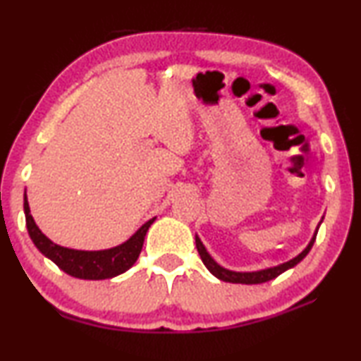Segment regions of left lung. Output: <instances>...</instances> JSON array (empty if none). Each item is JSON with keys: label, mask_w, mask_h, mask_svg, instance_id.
Returning <instances> with one entry per match:
<instances>
[{"label": "left lung", "mask_w": 361, "mask_h": 361, "mask_svg": "<svg viewBox=\"0 0 361 361\" xmlns=\"http://www.w3.org/2000/svg\"><path fill=\"white\" fill-rule=\"evenodd\" d=\"M316 235H317V232L314 233L312 240L309 242V245L304 248V250L299 253L296 258H293V260L283 263V265H278V267H273V268H267V270H262V271H252V273L231 271V270H226V268H222L221 265H217V263L211 258L209 253L206 252L204 245H202L201 240L197 237H196V248H197V253H200L201 260L206 265L207 270H209L214 276L219 278V280L229 281V283H242V284H260V283L270 281V280H273V278L280 276L281 273L289 270V268H293L294 265H298V263L301 262L302 258L307 255L309 250H311V248H312L314 240H316Z\"/></svg>", "instance_id": "left-lung-1"}]
</instances>
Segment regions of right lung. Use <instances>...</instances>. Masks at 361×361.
Listing matches in <instances>:
<instances>
[{
	"instance_id": "add662e5",
	"label": "right lung",
	"mask_w": 361,
	"mask_h": 361,
	"mask_svg": "<svg viewBox=\"0 0 361 361\" xmlns=\"http://www.w3.org/2000/svg\"><path fill=\"white\" fill-rule=\"evenodd\" d=\"M24 214H26V226L34 245L50 258L60 270L68 273L70 276L81 278V280H108L128 271L134 265L144 245L145 233L155 219H150L132 235L123 245H118L109 250L85 252L73 250V248L60 247L52 240H49L30 216L27 197L24 196Z\"/></svg>"
}]
</instances>
